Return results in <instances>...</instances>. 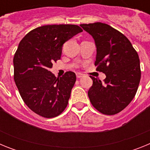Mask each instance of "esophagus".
<instances>
[{
	"label": "esophagus",
	"instance_id": "esophagus-1",
	"mask_svg": "<svg viewBox=\"0 0 150 150\" xmlns=\"http://www.w3.org/2000/svg\"><path fill=\"white\" fill-rule=\"evenodd\" d=\"M76 76L77 78H81L83 76V74H81V73H76Z\"/></svg>",
	"mask_w": 150,
	"mask_h": 150
}]
</instances>
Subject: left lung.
Returning a JSON list of instances; mask_svg holds the SVG:
<instances>
[{"label": "left lung", "mask_w": 150, "mask_h": 150, "mask_svg": "<svg viewBox=\"0 0 150 150\" xmlns=\"http://www.w3.org/2000/svg\"><path fill=\"white\" fill-rule=\"evenodd\" d=\"M94 38L97 47L96 70L106 74L104 83L91 76L88 91L91 104L105 115H115L133 100L140 83V59L129 40L101 22L80 25Z\"/></svg>", "instance_id": "left-lung-1"}]
</instances>
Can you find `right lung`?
Segmentation results:
<instances>
[{"label":"right lung","instance_id":"right-lung-1","mask_svg":"<svg viewBox=\"0 0 150 150\" xmlns=\"http://www.w3.org/2000/svg\"><path fill=\"white\" fill-rule=\"evenodd\" d=\"M83 29L76 25H50L28 33L13 58L14 80L23 101L44 118L58 116L67 107L76 74L55 77L50 71L61 59L62 46Z\"/></svg>","mask_w":150,"mask_h":150}]
</instances>
